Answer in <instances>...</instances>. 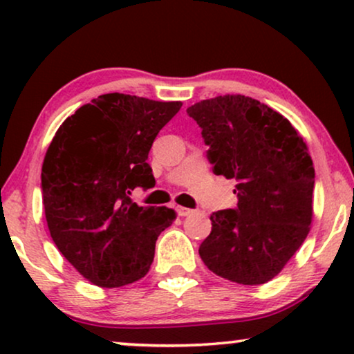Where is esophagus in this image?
Masks as SVG:
<instances>
[{"label": "esophagus", "mask_w": 354, "mask_h": 354, "mask_svg": "<svg viewBox=\"0 0 354 354\" xmlns=\"http://www.w3.org/2000/svg\"><path fill=\"white\" fill-rule=\"evenodd\" d=\"M192 209H188V207H182V206H177V214L180 217H185V216H190L192 214Z\"/></svg>", "instance_id": "esophagus-1"}]
</instances>
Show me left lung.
I'll list each match as a JSON object with an SVG mask.
<instances>
[{
	"instance_id": "1",
	"label": "left lung",
	"mask_w": 354,
	"mask_h": 354,
	"mask_svg": "<svg viewBox=\"0 0 354 354\" xmlns=\"http://www.w3.org/2000/svg\"><path fill=\"white\" fill-rule=\"evenodd\" d=\"M187 113L201 127L212 172L236 180L239 198L234 209L211 214L203 263L230 282H269L309 234L314 167L306 143L288 119L250 96L203 100Z\"/></svg>"
}]
</instances>
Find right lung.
<instances>
[{"instance_id":"right-lung-1","label":"right lung","mask_w":354,"mask_h":354,"mask_svg":"<svg viewBox=\"0 0 354 354\" xmlns=\"http://www.w3.org/2000/svg\"><path fill=\"white\" fill-rule=\"evenodd\" d=\"M180 108V101L101 95L67 118L48 147L41 195L51 239L98 287L145 277L159 234L176 219L174 209L138 206L129 195L153 187L148 153Z\"/></svg>"}]
</instances>
